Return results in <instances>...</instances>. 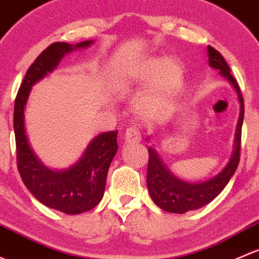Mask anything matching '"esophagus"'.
<instances>
[{
  "instance_id": "34e87169",
  "label": "esophagus",
  "mask_w": 259,
  "mask_h": 259,
  "mask_svg": "<svg viewBox=\"0 0 259 259\" xmlns=\"http://www.w3.org/2000/svg\"><path fill=\"white\" fill-rule=\"evenodd\" d=\"M141 140H142V138H141V133L137 127L131 126L127 128L126 133H124V141H126L127 143H138Z\"/></svg>"
}]
</instances>
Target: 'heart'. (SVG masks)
<instances>
[{
	"label": "heart",
	"mask_w": 259,
	"mask_h": 259,
	"mask_svg": "<svg viewBox=\"0 0 259 259\" xmlns=\"http://www.w3.org/2000/svg\"><path fill=\"white\" fill-rule=\"evenodd\" d=\"M183 78L185 71L178 61L149 57L118 72L112 87L119 97H127L152 82L149 89L138 97L136 110L142 118H153L180 92Z\"/></svg>",
	"instance_id": "obj_1"
}]
</instances>
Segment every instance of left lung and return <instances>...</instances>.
<instances>
[{"instance_id": "1", "label": "left lung", "mask_w": 259, "mask_h": 259, "mask_svg": "<svg viewBox=\"0 0 259 259\" xmlns=\"http://www.w3.org/2000/svg\"><path fill=\"white\" fill-rule=\"evenodd\" d=\"M208 61L210 67L220 70L221 74L233 84L237 93H238L239 102H241V113H239V119L238 123H237L233 153H232V157L226 168L214 178L202 183H187L175 177L166 168V166L159 159L156 152L152 148H148L147 187L154 203L166 212L182 214L188 210L198 209L206 206L227 186L239 163L242 124H243L244 117V101L242 97L241 89H239L236 78L232 76L231 68L223 58V56L212 46H208Z\"/></svg>"}]
</instances>
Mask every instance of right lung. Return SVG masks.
<instances>
[{"mask_svg":"<svg viewBox=\"0 0 259 259\" xmlns=\"http://www.w3.org/2000/svg\"><path fill=\"white\" fill-rule=\"evenodd\" d=\"M83 41L72 46L66 42L50 45L27 70L15 100L13 128L17 168L28 191L50 208L67 214H79L95 208L105 193L108 168L117 153V131L101 133L90 143L82 158L66 170L55 172L45 167L28 145L25 131V106L31 87L52 72L65 53L90 46Z\"/></svg>","mask_w":259,"mask_h":259,"instance_id":"right-lung-1","label":"right lung"}]
</instances>
